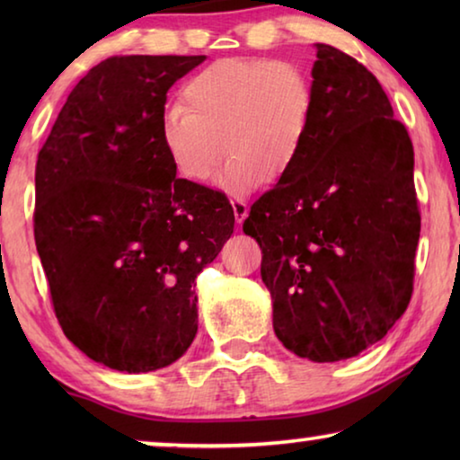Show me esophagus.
Wrapping results in <instances>:
<instances>
[{"mask_svg":"<svg viewBox=\"0 0 460 460\" xmlns=\"http://www.w3.org/2000/svg\"><path fill=\"white\" fill-rule=\"evenodd\" d=\"M231 207H233V213H235L237 223H243L247 213H249L247 202L243 199H231Z\"/></svg>","mask_w":460,"mask_h":460,"instance_id":"obj_1","label":"esophagus"}]
</instances>
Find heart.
Returning <instances> with one entry per match:
<instances>
[{"mask_svg": "<svg viewBox=\"0 0 460 460\" xmlns=\"http://www.w3.org/2000/svg\"><path fill=\"white\" fill-rule=\"evenodd\" d=\"M178 103L160 126L176 172L205 184L227 147L225 186L247 190L292 166L308 131L313 87L292 62L221 58L182 84Z\"/></svg>", "mask_w": 460, "mask_h": 460, "instance_id": "obj_1", "label": "heart"}]
</instances>
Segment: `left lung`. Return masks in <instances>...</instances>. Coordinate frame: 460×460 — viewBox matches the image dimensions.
I'll return each mask as SVG.
<instances>
[{
    "label": "left lung",
    "instance_id": "obj_1",
    "mask_svg": "<svg viewBox=\"0 0 460 460\" xmlns=\"http://www.w3.org/2000/svg\"><path fill=\"white\" fill-rule=\"evenodd\" d=\"M313 79L300 152L243 231L261 247L276 337L332 363L376 345L406 313L420 208L414 146L373 73L316 44Z\"/></svg>",
    "mask_w": 460,
    "mask_h": 460
}]
</instances>
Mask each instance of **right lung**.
I'll return each mask as SVG.
<instances>
[{"label": "right lung", "mask_w": 460, "mask_h": 460, "mask_svg": "<svg viewBox=\"0 0 460 460\" xmlns=\"http://www.w3.org/2000/svg\"><path fill=\"white\" fill-rule=\"evenodd\" d=\"M205 57H111L68 95L36 162L34 239L66 339L146 373L199 329L194 279L231 237L225 192L176 178L166 93Z\"/></svg>", "instance_id": "add662e5"}]
</instances>
